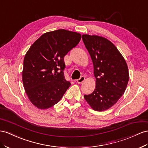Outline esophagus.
Returning a JSON list of instances; mask_svg holds the SVG:
<instances>
[{"label": "esophagus", "instance_id": "1", "mask_svg": "<svg viewBox=\"0 0 148 148\" xmlns=\"http://www.w3.org/2000/svg\"><path fill=\"white\" fill-rule=\"evenodd\" d=\"M85 80V78L84 77H83V76H82V77H81L79 79H77V83H78V84H81V83H82Z\"/></svg>", "mask_w": 148, "mask_h": 148}]
</instances>
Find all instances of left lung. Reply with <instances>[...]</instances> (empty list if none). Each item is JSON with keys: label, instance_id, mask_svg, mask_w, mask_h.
Wrapping results in <instances>:
<instances>
[{"label": "left lung", "instance_id": "obj_1", "mask_svg": "<svg viewBox=\"0 0 148 148\" xmlns=\"http://www.w3.org/2000/svg\"><path fill=\"white\" fill-rule=\"evenodd\" d=\"M94 67L96 87L93 92L84 95L93 110L103 111L112 107L125 93L129 80L125 58L113 43L98 35H82Z\"/></svg>", "mask_w": 148, "mask_h": 148}]
</instances>
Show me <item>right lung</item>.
Here are the masks:
<instances>
[{
  "label": "right lung",
  "instance_id": "1",
  "mask_svg": "<svg viewBox=\"0 0 148 148\" xmlns=\"http://www.w3.org/2000/svg\"><path fill=\"white\" fill-rule=\"evenodd\" d=\"M80 34L59 29L43 34L26 53L22 82L31 103L38 109L52 107L70 86L63 70L64 57L80 41Z\"/></svg>",
  "mask_w": 148,
  "mask_h": 148
}]
</instances>
